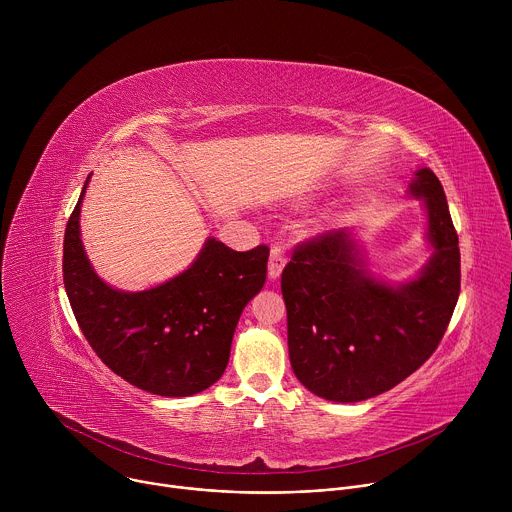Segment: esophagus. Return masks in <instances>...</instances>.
I'll return each mask as SVG.
<instances>
[{
	"label": "esophagus",
	"instance_id": "esophagus-1",
	"mask_svg": "<svg viewBox=\"0 0 512 512\" xmlns=\"http://www.w3.org/2000/svg\"><path fill=\"white\" fill-rule=\"evenodd\" d=\"M285 267V251L281 247H271L269 253V265H267V273L271 279H277L281 275Z\"/></svg>",
	"mask_w": 512,
	"mask_h": 512
}]
</instances>
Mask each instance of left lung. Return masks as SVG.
Instances as JSON below:
<instances>
[{"mask_svg":"<svg viewBox=\"0 0 512 512\" xmlns=\"http://www.w3.org/2000/svg\"><path fill=\"white\" fill-rule=\"evenodd\" d=\"M409 194L427 212L433 255L417 277L389 283L364 267L350 229L296 247L281 273L289 362L314 395L356 403L381 395L433 354L460 296V247L448 200L429 168Z\"/></svg>","mask_w":512,"mask_h":512,"instance_id":"1","label":"left lung"}]
</instances>
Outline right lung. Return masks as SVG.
I'll use <instances>...</instances> for the list:
<instances>
[{
  "label": "right lung",
  "mask_w": 512,
  "mask_h": 512,
  "mask_svg": "<svg viewBox=\"0 0 512 512\" xmlns=\"http://www.w3.org/2000/svg\"><path fill=\"white\" fill-rule=\"evenodd\" d=\"M81 198L64 231L66 296L91 348L107 367L160 397H190L223 377L237 322L267 275L269 249L233 251L206 239L180 275L143 291L107 285L81 241Z\"/></svg>",
  "instance_id": "1"
}]
</instances>
